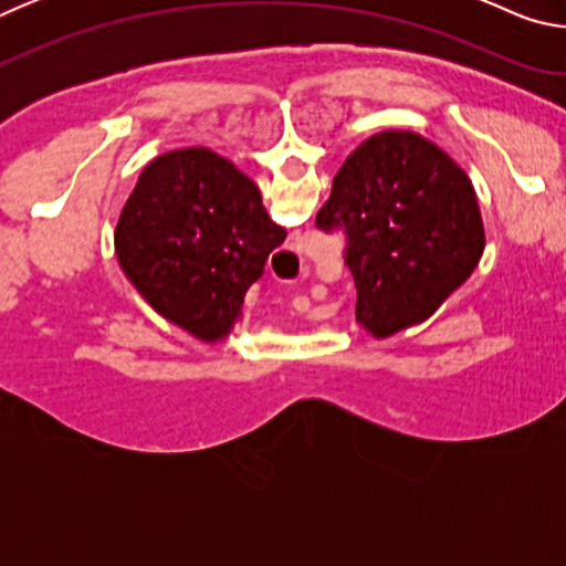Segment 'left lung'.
I'll return each mask as SVG.
<instances>
[{"mask_svg": "<svg viewBox=\"0 0 566 566\" xmlns=\"http://www.w3.org/2000/svg\"><path fill=\"white\" fill-rule=\"evenodd\" d=\"M317 227L347 232L357 322L377 339L432 317L484 252L472 179L407 129L371 134L344 159Z\"/></svg>", "mask_w": 566, "mask_h": 566, "instance_id": "8db88e82", "label": "left lung"}]
</instances>
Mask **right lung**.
I'll use <instances>...</instances> for the list:
<instances>
[{
  "instance_id": "1",
  "label": "right lung",
  "mask_w": 566,
  "mask_h": 566,
  "mask_svg": "<svg viewBox=\"0 0 566 566\" xmlns=\"http://www.w3.org/2000/svg\"><path fill=\"white\" fill-rule=\"evenodd\" d=\"M284 239L252 179L212 149L185 147L142 169L114 252L151 310L214 344L234 329L247 290Z\"/></svg>"
}]
</instances>
